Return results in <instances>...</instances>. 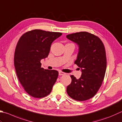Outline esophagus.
Listing matches in <instances>:
<instances>
[{
    "label": "esophagus",
    "mask_w": 122,
    "mask_h": 122,
    "mask_svg": "<svg viewBox=\"0 0 122 122\" xmlns=\"http://www.w3.org/2000/svg\"><path fill=\"white\" fill-rule=\"evenodd\" d=\"M66 75V73L61 72V71H59V76H63V75Z\"/></svg>",
    "instance_id": "34e87169"
}]
</instances>
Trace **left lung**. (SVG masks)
I'll return each instance as SVG.
<instances>
[{
  "instance_id": "1",
  "label": "left lung",
  "mask_w": 122,
  "mask_h": 122,
  "mask_svg": "<svg viewBox=\"0 0 122 122\" xmlns=\"http://www.w3.org/2000/svg\"><path fill=\"white\" fill-rule=\"evenodd\" d=\"M66 37L78 45L75 64L82 72L79 79L70 76L72 81L66 92L76 101H86L96 94L104 80L107 64L104 45L98 37L86 32L73 33Z\"/></svg>"
}]
</instances>
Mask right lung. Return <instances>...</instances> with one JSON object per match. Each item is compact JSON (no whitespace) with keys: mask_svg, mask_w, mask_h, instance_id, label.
<instances>
[{"mask_svg":"<svg viewBox=\"0 0 122 122\" xmlns=\"http://www.w3.org/2000/svg\"><path fill=\"white\" fill-rule=\"evenodd\" d=\"M61 33L34 30L24 34L17 44L14 66L24 89L35 98L46 96L58 78V71L41 68V60L48 56L51 44Z\"/></svg>","mask_w":122,"mask_h":122,"instance_id":"1","label":"right lung"}]
</instances>
